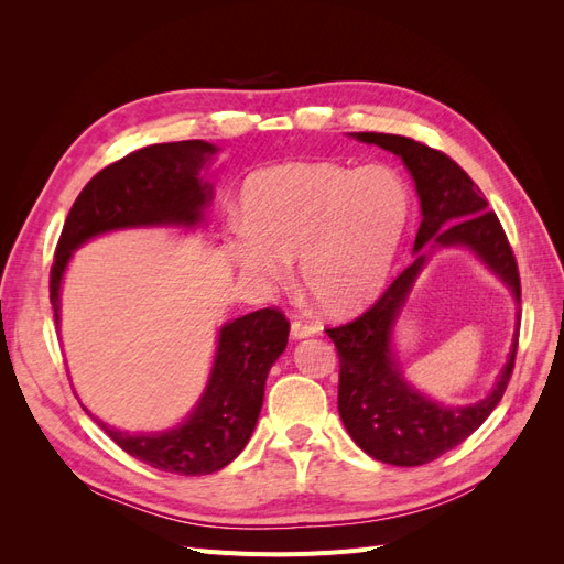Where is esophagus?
I'll return each instance as SVG.
<instances>
[{"mask_svg": "<svg viewBox=\"0 0 564 564\" xmlns=\"http://www.w3.org/2000/svg\"><path fill=\"white\" fill-rule=\"evenodd\" d=\"M317 332H319V327L311 319H294L292 322V336L294 338H305V336H313Z\"/></svg>", "mask_w": 564, "mask_h": 564, "instance_id": "obj_1", "label": "esophagus"}]
</instances>
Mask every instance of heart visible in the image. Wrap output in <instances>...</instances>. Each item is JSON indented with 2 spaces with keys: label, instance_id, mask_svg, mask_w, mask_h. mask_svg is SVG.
<instances>
[{
  "label": "heart",
  "instance_id": "1",
  "mask_svg": "<svg viewBox=\"0 0 564 564\" xmlns=\"http://www.w3.org/2000/svg\"><path fill=\"white\" fill-rule=\"evenodd\" d=\"M242 226L226 240L242 275L280 282L301 256V280L322 311L346 315L377 299L412 220V193L388 166L294 162L253 174Z\"/></svg>",
  "mask_w": 564,
  "mask_h": 564
}]
</instances>
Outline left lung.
Instances as JSON below:
<instances>
[{
	"mask_svg": "<svg viewBox=\"0 0 564 564\" xmlns=\"http://www.w3.org/2000/svg\"><path fill=\"white\" fill-rule=\"evenodd\" d=\"M357 141L395 152L416 183L423 220L414 263L404 268L381 299L327 334L338 352V414L355 445L390 466H423L470 437L503 398L516 367L513 350L491 392L468 406H445L416 392L402 377L390 348L392 324L425 265L423 247H468L513 289L520 303V272L513 249L480 187L449 155L406 135L355 133ZM520 324V322H518Z\"/></svg>",
	"mask_w": 564,
	"mask_h": 564,
	"instance_id": "8db88e82",
	"label": "left lung"
}]
</instances>
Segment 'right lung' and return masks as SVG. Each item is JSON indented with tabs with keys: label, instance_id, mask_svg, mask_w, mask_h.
I'll list each match as a JSON object with an SVG mask.
<instances>
[{
	"label": "right lung",
	"instance_id": "right-lung-1",
	"mask_svg": "<svg viewBox=\"0 0 564 564\" xmlns=\"http://www.w3.org/2000/svg\"><path fill=\"white\" fill-rule=\"evenodd\" d=\"M216 148L204 141L155 143L108 164L84 185L65 218L48 275V299L58 327L61 280L73 251L91 237L141 226H185L202 220L212 185L199 172ZM289 338V319L261 308L228 322L218 334L212 377L195 412L174 431L131 435L100 429L143 464L176 475L216 473L245 449L259 421L270 367Z\"/></svg>",
	"mask_w": 564,
	"mask_h": 564
}]
</instances>
